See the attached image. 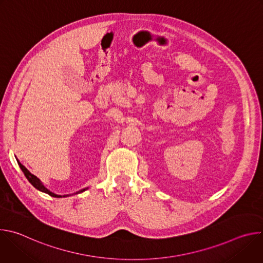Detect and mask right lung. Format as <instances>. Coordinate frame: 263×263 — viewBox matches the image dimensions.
Instances as JSON below:
<instances>
[{
	"label": "right lung",
	"instance_id": "add662e5",
	"mask_svg": "<svg viewBox=\"0 0 263 263\" xmlns=\"http://www.w3.org/2000/svg\"><path fill=\"white\" fill-rule=\"evenodd\" d=\"M17 163H18V165H20V167H21V170L23 171V173H24V175L26 176V178L28 179V181L35 187L36 190H39V191H41V192H43V193H46V194H48L49 196H51V197H54V198H62V197H68V196H70V195H66V196H60V195H56V194H54V193H52V192H50L48 189H46V187L44 186V184L41 182V180L37 178L36 176H34L33 174H31L20 161H17ZM88 189V187H87ZM87 189H83V190H81V191H79V192H77V193H74L73 195H76V194H81V193H83V192H85Z\"/></svg>",
	"mask_w": 263,
	"mask_h": 263
}]
</instances>
